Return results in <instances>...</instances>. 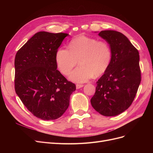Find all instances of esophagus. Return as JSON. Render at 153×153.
Here are the masks:
<instances>
[{"label": "esophagus", "mask_w": 153, "mask_h": 153, "mask_svg": "<svg viewBox=\"0 0 153 153\" xmlns=\"http://www.w3.org/2000/svg\"><path fill=\"white\" fill-rule=\"evenodd\" d=\"M84 86V85H82V84H76V89H80V88H81Z\"/></svg>", "instance_id": "esophagus-1"}]
</instances>
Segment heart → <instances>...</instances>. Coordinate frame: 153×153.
I'll use <instances>...</instances> for the list:
<instances>
[{
  "mask_svg": "<svg viewBox=\"0 0 153 153\" xmlns=\"http://www.w3.org/2000/svg\"><path fill=\"white\" fill-rule=\"evenodd\" d=\"M78 62L80 66L71 74V81L84 82L94 76L99 77L108 69L111 60L110 45L105 41L81 35L72 39L69 50L61 48L56 54L59 71L68 75Z\"/></svg>",
  "mask_w": 153,
  "mask_h": 153,
  "instance_id": "heart-1",
  "label": "heart"
}]
</instances>
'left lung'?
I'll list each match as a JSON object with an SVG mask.
<instances>
[{
    "mask_svg": "<svg viewBox=\"0 0 153 153\" xmlns=\"http://www.w3.org/2000/svg\"><path fill=\"white\" fill-rule=\"evenodd\" d=\"M99 35L110 45L111 60L107 71L96 82L91 103L100 114L113 117L129 108L137 93L141 82L140 55L120 32L103 30Z\"/></svg>",
    "mask_w": 153,
    "mask_h": 153,
    "instance_id": "obj_1",
    "label": "left lung"
}]
</instances>
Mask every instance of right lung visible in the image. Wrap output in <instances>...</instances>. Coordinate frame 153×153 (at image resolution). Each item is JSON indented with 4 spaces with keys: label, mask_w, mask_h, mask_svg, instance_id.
<instances>
[{
    "label": "right lung",
    "mask_w": 153,
    "mask_h": 153,
    "mask_svg": "<svg viewBox=\"0 0 153 153\" xmlns=\"http://www.w3.org/2000/svg\"><path fill=\"white\" fill-rule=\"evenodd\" d=\"M68 33L39 31L17 51L15 90L31 113L43 120L61 117L76 85L57 70L56 54Z\"/></svg>",
    "instance_id": "1"
}]
</instances>
